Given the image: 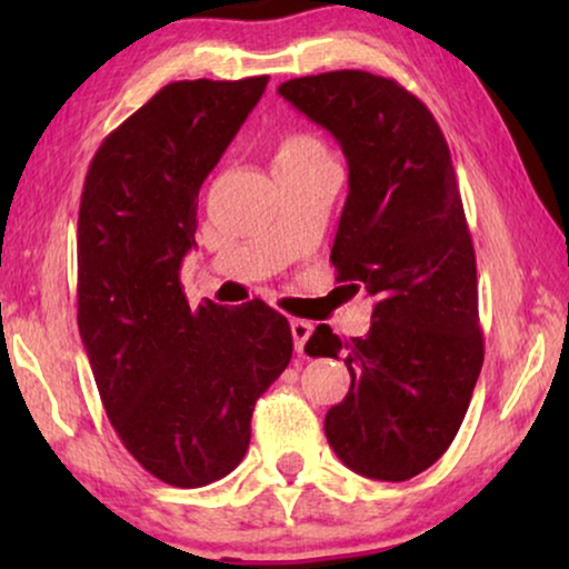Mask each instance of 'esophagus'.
<instances>
[{"label": "esophagus", "instance_id": "esophagus-1", "mask_svg": "<svg viewBox=\"0 0 569 569\" xmlns=\"http://www.w3.org/2000/svg\"><path fill=\"white\" fill-rule=\"evenodd\" d=\"M290 331H292V339H295V349H298V352L302 355V349H306V341L310 339V333H313V323L295 318V321H290Z\"/></svg>", "mask_w": 569, "mask_h": 569}]
</instances>
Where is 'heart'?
Returning a JSON list of instances; mask_svg holds the SVG:
<instances>
[{"instance_id":"obj_1","label":"heart","mask_w":569,"mask_h":569,"mask_svg":"<svg viewBox=\"0 0 569 569\" xmlns=\"http://www.w3.org/2000/svg\"><path fill=\"white\" fill-rule=\"evenodd\" d=\"M326 150L316 137L306 134V131H290L279 139L274 162H308L316 158H323Z\"/></svg>"}]
</instances>
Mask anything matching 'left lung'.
Here are the masks:
<instances>
[{
    "label": "left lung",
    "instance_id": "left-lung-1",
    "mask_svg": "<svg viewBox=\"0 0 569 569\" xmlns=\"http://www.w3.org/2000/svg\"><path fill=\"white\" fill-rule=\"evenodd\" d=\"M279 96L341 144L349 193L331 263L372 298L365 337L326 323L310 357L345 360L352 383L323 430L341 463L407 481L453 442L485 362L477 259L446 137L399 82L341 69L279 84Z\"/></svg>",
    "mask_w": 569,
    "mask_h": 569
}]
</instances>
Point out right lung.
I'll list each match as a JSON object with an SVG mask.
<instances>
[{
  "label": "right lung",
  "instance_id": "obj_1",
  "mask_svg": "<svg viewBox=\"0 0 569 569\" xmlns=\"http://www.w3.org/2000/svg\"><path fill=\"white\" fill-rule=\"evenodd\" d=\"M269 77L170 82L98 147L77 220V323L123 448L170 487L228 477L259 396L292 357L282 313L251 300L191 308L199 189Z\"/></svg>",
  "mask_w": 569,
  "mask_h": 569
}]
</instances>
